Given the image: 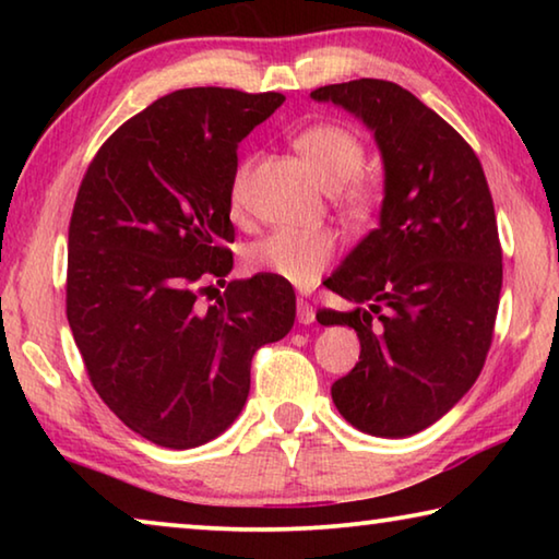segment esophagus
<instances>
[{"mask_svg": "<svg viewBox=\"0 0 559 559\" xmlns=\"http://www.w3.org/2000/svg\"><path fill=\"white\" fill-rule=\"evenodd\" d=\"M296 313H298V323H300V325L316 323V308L310 306V302H308L306 298H298V302H296Z\"/></svg>", "mask_w": 559, "mask_h": 559, "instance_id": "esophagus-1", "label": "esophagus"}]
</instances>
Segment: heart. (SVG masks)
<instances>
[{"mask_svg": "<svg viewBox=\"0 0 559 559\" xmlns=\"http://www.w3.org/2000/svg\"><path fill=\"white\" fill-rule=\"evenodd\" d=\"M293 147L313 169L318 182L337 194L349 214L362 219L380 202V185L362 173L365 143L355 130L340 122H316L298 132ZM246 175L249 165H241L231 185L234 206L243 204ZM335 253L337 236L330 229H278L246 246L243 266L249 273H266L302 288L318 281L320 273L333 263Z\"/></svg>", "mask_w": 559, "mask_h": 559, "instance_id": "obj_1", "label": "heart"}]
</instances>
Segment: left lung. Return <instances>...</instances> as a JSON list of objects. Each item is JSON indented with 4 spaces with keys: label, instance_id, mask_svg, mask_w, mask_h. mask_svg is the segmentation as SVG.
<instances>
[{
    "label": "left lung",
    "instance_id": "left-lung-1",
    "mask_svg": "<svg viewBox=\"0 0 559 559\" xmlns=\"http://www.w3.org/2000/svg\"><path fill=\"white\" fill-rule=\"evenodd\" d=\"M310 98L362 120L384 163L380 226L325 281L353 310H320L318 323L355 328L362 347L330 392L355 429L412 437L471 390L493 340L503 251L490 189L466 140L396 83H333Z\"/></svg>",
    "mask_w": 559,
    "mask_h": 559
}]
</instances>
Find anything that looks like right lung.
Listing matches in <instances>:
<instances>
[{
	"instance_id": "obj_1",
	"label": "right lung",
	"mask_w": 559,
	"mask_h": 559,
	"mask_svg": "<svg viewBox=\"0 0 559 559\" xmlns=\"http://www.w3.org/2000/svg\"><path fill=\"white\" fill-rule=\"evenodd\" d=\"M281 93L182 88L112 132L69 226L66 316L93 390L140 437L194 449L241 414L257 349L286 337L296 293L231 281L236 147ZM225 293L204 309L203 283Z\"/></svg>"
}]
</instances>
